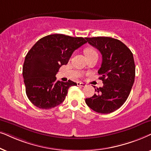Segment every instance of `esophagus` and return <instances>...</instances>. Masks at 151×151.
Returning a JSON list of instances; mask_svg holds the SVG:
<instances>
[{"mask_svg":"<svg viewBox=\"0 0 151 151\" xmlns=\"http://www.w3.org/2000/svg\"><path fill=\"white\" fill-rule=\"evenodd\" d=\"M77 86H81V87H85V86H86V84L84 83H82V82H77Z\"/></svg>","mask_w":151,"mask_h":151,"instance_id":"34e87169","label":"esophagus"}]
</instances>
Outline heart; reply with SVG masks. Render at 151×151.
<instances>
[{"mask_svg": "<svg viewBox=\"0 0 151 151\" xmlns=\"http://www.w3.org/2000/svg\"><path fill=\"white\" fill-rule=\"evenodd\" d=\"M85 55L86 57H89L92 55H97L96 50L92 47H88L85 50Z\"/></svg>", "mask_w": 151, "mask_h": 151, "instance_id": "1", "label": "heart"}]
</instances>
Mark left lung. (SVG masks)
<instances>
[{
	"instance_id": "left-lung-1",
	"label": "left lung",
	"mask_w": 151,
	"mask_h": 151,
	"mask_svg": "<svg viewBox=\"0 0 151 151\" xmlns=\"http://www.w3.org/2000/svg\"><path fill=\"white\" fill-rule=\"evenodd\" d=\"M86 39L101 52L102 63L98 73L104 83L95 89L96 93L92 97L86 99V103L96 112L110 113L119 109L129 96L135 77L133 55L118 39L101 37Z\"/></svg>"
}]
</instances>
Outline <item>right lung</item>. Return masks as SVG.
I'll return each instance as SVG.
<instances>
[{
	"instance_id": "1",
	"label": "right lung",
	"mask_w": 151,
	"mask_h": 151,
	"mask_svg": "<svg viewBox=\"0 0 151 151\" xmlns=\"http://www.w3.org/2000/svg\"><path fill=\"white\" fill-rule=\"evenodd\" d=\"M87 43L83 37L60 34L39 39L26 55L23 67L25 92L32 104L41 109H50L64 101L68 90L75 82L57 81L56 74L66 65L75 50Z\"/></svg>"
}]
</instances>
